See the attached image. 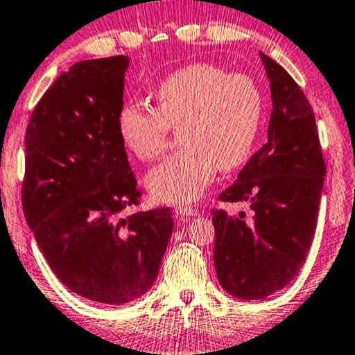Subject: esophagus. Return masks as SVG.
Instances as JSON below:
<instances>
[{"label": "esophagus", "instance_id": "1", "mask_svg": "<svg viewBox=\"0 0 355 355\" xmlns=\"http://www.w3.org/2000/svg\"><path fill=\"white\" fill-rule=\"evenodd\" d=\"M176 213L181 218H191V216H196L198 211L194 209V208H191V206H178Z\"/></svg>", "mask_w": 355, "mask_h": 355}]
</instances>
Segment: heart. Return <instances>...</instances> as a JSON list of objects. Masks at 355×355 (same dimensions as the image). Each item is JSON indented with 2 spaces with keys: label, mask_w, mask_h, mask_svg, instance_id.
<instances>
[{
  "label": "heart",
  "mask_w": 355,
  "mask_h": 355,
  "mask_svg": "<svg viewBox=\"0 0 355 355\" xmlns=\"http://www.w3.org/2000/svg\"><path fill=\"white\" fill-rule=\"evenodd\" d=\"M154 98L156 110L124 103L117 114L119 137L146 162L164 153L169 129H179L184 147L147 174L154 199L169 205L196 201L218 167L233 169L248 157L261 119V95L250 77L191 63L167 75Z\"/></svg>",
  "instance_id": "obj_1"
}]
</instances>
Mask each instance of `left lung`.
<instances>
[{
    "label": "left lung",
    "mask_w": 355,
    "mask_h": 355,
    "mask_svg": "<svg viewBox=\"0 0 355 355\" xmlns=\"http://www.w3.org/2000/svg\"><path fill=\"white\" fill-rule=\"evenodd\" d=\"M272 92L268 141L221 201L248 202L252 218L213 209L214 268L230 295L260 300L295 278L312 245L325 178L315 115L284 67L260 51Z\"/></svg>",
    "instance_id": "8db88e82"
}]
</instances>
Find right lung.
<instances>
[{"instance_id":"obj_1","label":"right lung","mask_w":355,"mask_h":355,"mask_svg":"<svg viewBox=\"0 0 355 355\" xmlns=\"http://www.w3.org/2000/svg\"><path fill=\"white\" fill-rule=\"evenodd\" d=\"M129 57L71 65L45 92L25 135L23 211L58 280L83 298L124 305L156 282L174 220L139 205L117 132Z\"/></svg>"}]
</instances>
